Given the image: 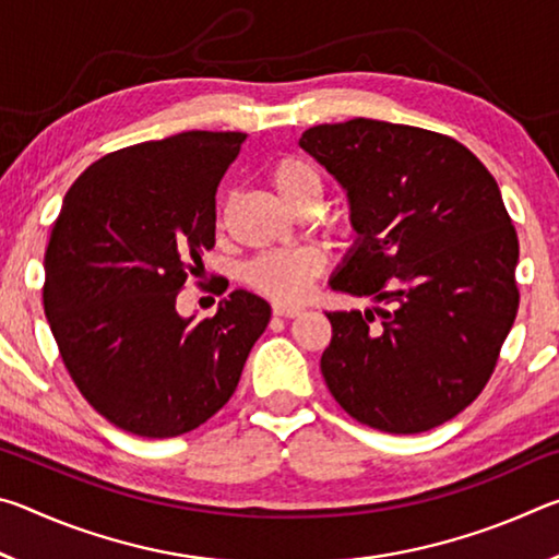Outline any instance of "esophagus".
Segmentation results:
<instances>
[{"label":"esophagus","mask_w":559,"mask_h":559,"mask_svg":"<svg viewBox=\"0 0 559 559\" xmlns=\"http://www.w3.org/2000/svg\"><path fill=\"white\" fill-rule=\"evenodd\" d=\"M273 310V316L276 318H298L302 310L300 308H296V306H283V302H276V306L271 308Z\"/></svg>","instance_id":"1"}]
</instances>
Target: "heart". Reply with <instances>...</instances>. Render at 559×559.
<instances>
[{"label":"heart","mask_w":559,"mask_h":559,"mask_svg":"<svg viewBox=\"0 0 559 559\" xmlns=\"http://www.w3.org/2000/svg\"><path fill=\"white\" fill-rule=\"evenodd\" d=\"M269 179L286 206L298 214L313 212L323 197V177L308 159L283 157L271 167ZM325 226L333 234L345 231V222L337 216H330ZM323 269L325 257L313 246H286V249L263 251L243 263L241 278L261 296L293 302L306 296L310 283L323 273Z\"/></svg>","instance_id":"b5f03b06"}]
</instances>
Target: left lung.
<instances>
[{
	"instance_id": "obj_1",
	"label": "left lung",
	"mask_w": 559,
	"mask_h": 559,
	"mask_svg": "<svg viewBox=\"0 0 559 559\" xmlns=\"http://www.w3.org/2000/svg\"><path fill=\"white\" fill-rule=\"evenodd\" d=\"M300 147L349 197L357 236L330 286L386 308L328 313L330 394L367 427L421 433L484 392L518 313V234L486 165L441 132L355 118Z\"/></svg>"
}]
</instances>
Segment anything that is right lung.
Listing matches in <instances>:
<instances>
[{"label": "right lung", "instance_id": "add662e5", "mask_svg": "<svg viewBox=\"0 0 559 559\" xmlns=\"http://www.w3.org/2000/svg\"><path fill=\"white\" fill-rule=\"evenodd\" d=\"M243 140L189 130L108 153L75 179L51 226L44 310L61 359L93 409L135 437H179L212 419L269 325V302L246 290L197 323L177 313L214 249L216 187Z\"/></svg>", "mask_w": 559, "mask_h": 559}]
</instances>
